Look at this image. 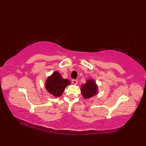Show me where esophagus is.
I'll return each instance as SVG.
<instances>
[{"mask_svg": "<svg viewBox=\"0 0 146 146\" xmlns=\"http://www.w3.org/2000/svg\"><path fill=\"white\" fill-rule=\"evenodd\" d=\"M72 83L74 85H76V84H77L78 82H77V80H75V79H73V80H72Z\"/></svg>", "mask_w": 146, "mask_h": 146, "instance_id": "1", "label": "esophagus"}]
</instances>
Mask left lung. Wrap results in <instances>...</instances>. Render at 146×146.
Masks as SVG:
<instances>
[{"label": "left lung", "mask_w": 146, "mask_h": 146, "mask_svg": "<svg viewBox=\"0 0 146 146\" xmlns=\"http://www.w3.org/2000/svg\"><path fill=\"white\" fill-rule=\"evenodd\" d=\"M98 86L95 80L93 78H90L87 80L86 82L84 84L80 87L81 93L83 97L86 99H88L98 93Z\"/></svg>", "instance_id": "8db88e82"}]
</instances>
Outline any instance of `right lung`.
Masks as SVG:
<instances>
[{
    "mask_svg": "<svg viewBox=\"0 0 146 146\" xmlns=\"http://www.w3.org/2000/svg\"><path fill=\"white\" fill-rule=\"evenodd\" d=\"M71 84L68 79L63 78L60 73L54 71L50 76L47 78L45 82L46 90L54 97H59L65 90L68 86Z\"/></svg>",
    "mask_w": 146,
    "mask_h": 146,
    "instance_id": "obj_1",
    "label": "right lung"
}]
</instances>
